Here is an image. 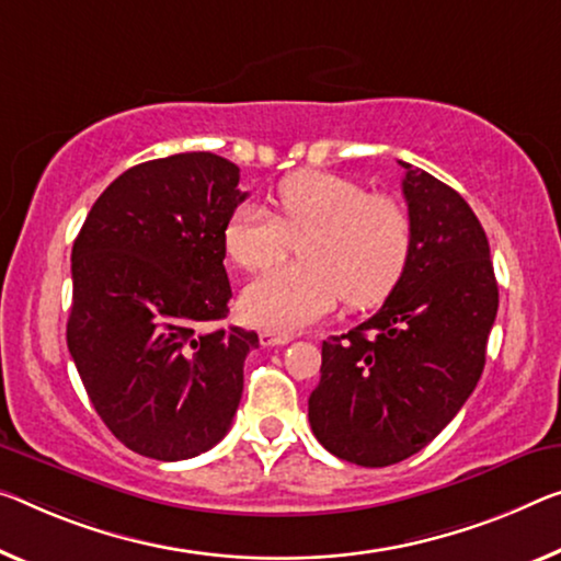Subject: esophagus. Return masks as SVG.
<instances>
[{"mask_svg": "<svg viewBox=\"0 0 561 561\" xmlns=\"http://www.w3.org/2000/svg\"><path fill=\"white\" fill-rule=\"evenodd\" d=\"M293 339L288 333H273V331H261V343L263 346H286Z\"/></svg>", "mask_w": 561, "mask_h": 561, "instance_id": "obj_1", "label": "esophagus"}]
</instances>
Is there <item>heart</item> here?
I'll return each mask as SVG.
<instances>
[{"label":"heart","mask_w":561,"mask_h":561,"mask_svg":"<svg viewBox=\"0 0 561 561\" xmlns=\"http://www.w3.org/2000/svg\"><path fill=\"white\" fill-rule=\"evenodd\" d=\"M278 215L255 203L232 210L222 245L238 268L265 271L290 253L304 261L253 280L243 313L265 331L293 333L316 323L343 298L351 308L381 304L409 265L413 226L407 205L368 195L335 172H296L275 187Z\"/></svg>","instance_id":"obj_1"}]
</instances>
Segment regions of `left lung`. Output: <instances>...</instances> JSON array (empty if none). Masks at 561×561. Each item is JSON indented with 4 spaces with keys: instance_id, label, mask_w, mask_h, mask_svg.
<instances>
[{
    "instance_id": "1",
    "label": "left lung",
    "mask_w": 561,
    "mask_h": 561,
    "mask_svg": "<svg viewBox=\"0 0 561 561\" xmlns=\"http://www.w3.org/2000/svg\"><path fill=\"white\" fill-rule=\"evenodd\" d=\"M401 162V160H399ZM413 240L376 316L331 335L308 421L333 456L391 467L442 434L477 389L499 308L486 232L442 180L401 162Z\"/></svg>"
}]
</instances>
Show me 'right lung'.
<instances>
[{
  "label": "right lung",
  "mask_w": 561,
  "mask_h": 561,
  "mask_svg": "<svg viewBox=\"0 0 561 561\" xmlns=\"http://www.w3.org/2000/svg\"><path fill=\"white\" fill-rule=\"evenodd\" d=\"M213 152L125 170L72 245L67 348L94 411L127 449L180 461L228 434L257 333L228 316L222 228L248 193Z\"/></svg>",
  "instance_id": "add662e5"
}]
</instances>
